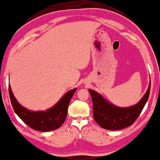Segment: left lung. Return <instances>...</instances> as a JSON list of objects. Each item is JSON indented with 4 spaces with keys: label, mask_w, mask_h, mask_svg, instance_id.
<instances>
[{
    "label": "left lung",
    "mask_w": 160,
    "mask_h": 160,
    "mask_svg": "<svg viewBox=\"0 0 160 160\" xmlns=\"http://www.w3.org/2000/svg\"><path fill=\"white\" fill-rule=\"evenodd\" d=\"M151 91V83L143 98L137 105L129 108H119L113 106L102 98L97 92L89 90L93 101L94 120L103 129L118 130L129 127L136 121L143 110Z\"/></svg>",
    "instance_id": "8db88e82"
}]
</instances>
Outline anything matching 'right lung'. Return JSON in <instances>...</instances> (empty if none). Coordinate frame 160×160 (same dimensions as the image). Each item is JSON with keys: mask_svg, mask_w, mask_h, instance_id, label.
<instances>
[{"mask_svg": "<svg viewBox=\"0 0 160 160\" xmlns=\"http://www.w3.org/2000/svg\"><path fill=\"white\" fill-rule=\"evenodd\" d=\"M76 89L67 92L61 100L52 108L46 112H31L17 102L9 85V93L13 109L17 115L31 129L42 132L54 130L59 128L65 121L67 115V109Z\"/></svg>", "mask_w": 160, "mask_h": 160, "instance_id": "add662e5", "label": "right lung"}]
</instances>
